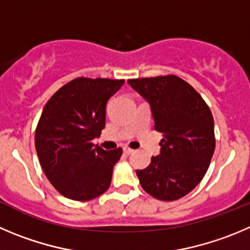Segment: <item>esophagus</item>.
<instances>
[{
  "mask_svg": "<svg viewBox=\"0 0 250 250\" xmlns=\"http://www.w3.org/2000/svg\"><path fill=\"white\" fill-rule=\"evenodd\" d=\"M123 151H125V154L129 155V154H132L134 150H133V149H130V148H128V146H125V148H123Z\"/></svg>",
  "mask_w": 250,
  "mask_h": 250,
  "instance_id": "1",
  "label": "esophagus"
}]
</instances>
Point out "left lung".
Listing matches in <instances>:
<instances>
[{"mask_svg":"<svg viewBox=\"0 0 250 250\" xmlns=\"http://www.w3.org/2000/svg\"><path fill=\"white\" fill-rule=\"evenodd\" d=\"M128 83L149 102L154 128L164 134L160 154L137 170L142 188L162 201H175L193 190L213 155L211 109L197 91L175 75L130 79Z\"/></svg>","mask_w":250,"mask_h":250,"instance_id":"obj_1","label":"left lung"}]
</instances>
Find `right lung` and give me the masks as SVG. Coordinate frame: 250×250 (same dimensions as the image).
<instances>
[{
    "instance_id": "right-lung-1",
    "label": "right lung",
    "mask_w": 250,
    "mask_h": 250,
    "mask_svg": "<svg viewBox=\"0 0 250 250\" xmlns=\"http://www.w3.org/2000/svg\"><path fill=\"white\" fill-rule=\"evenodd\" d=\"M125 80L78 78L60 87L44 106L36 129L43 171L62 196L88 201L111 185L122 149L92 143L106 125V104Z\"/></svg>"
}]
</instances>
